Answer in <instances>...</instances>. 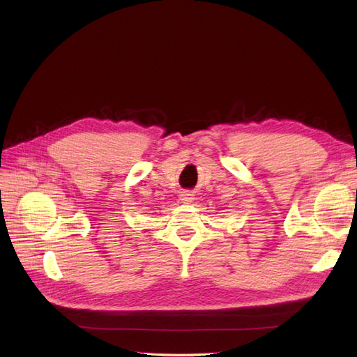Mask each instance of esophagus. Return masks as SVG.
Instances as JSON below:
<instances>
[{
    "label": "esophagus",
    "instance_id": "34e87169",
    "mask_svg": "<svg viewBox=\"0 0 357 357\" xmlns=\"http://www.w3.org/2000/svg\"><path fill=\"white\" fill-rule=\"evenodd\" d=\"M180 199L183 204H190V202H193V199H195V195H193V192H190V190H183L180 193Z\"/></svg>",
    "mask_w": 357,
    "mask_h": 357
}]
</instances>
